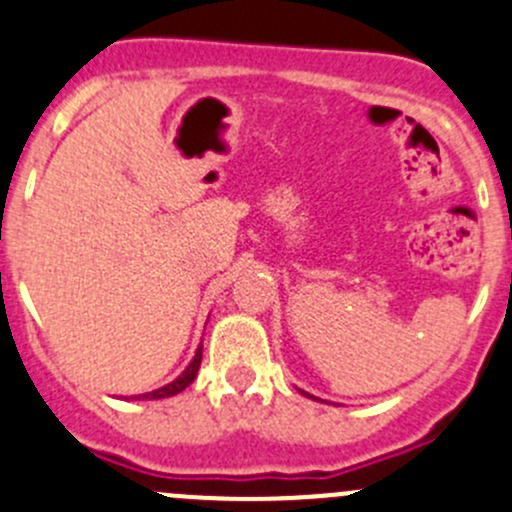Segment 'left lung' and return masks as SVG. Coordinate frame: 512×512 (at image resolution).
<instances>
[{
    "label": "left lung",
    "instance_id": "8db88e82",
    "mask_svg": "<svg viewBox=\"0 0 512 512\" xmlns=\"http://www.w3.org/2000/svg\"><path fill=\"white\" fill-rule=\"evenodd\" d=\"M304 394H306V392H304Z\"/></svg>",
    "mask_w": 512,
    "mask_h": 512
}]
</instances>
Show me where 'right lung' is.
<instances>
[{"instance_id":"obj_1","label":"right lung","mask_w":512,"mask_h":512,"mask_svg":"<svg viewBox=\"0 0 512 512\" xmlns=\"http://www.w3.org/2000/svg\"><path fill=\"white\" fill-rule=\"evenodd\" d=\"M201 359H203V347H198L196 357H193V362L188 364L186 372L180 374L178 379H173V382H170V384H165V387L153 389V392H145V394H143V399H163V397H173V394L183 392V389H186L188 384H191L193 379H196L198 367H201Z\"/></svg>"}]
</instances>
